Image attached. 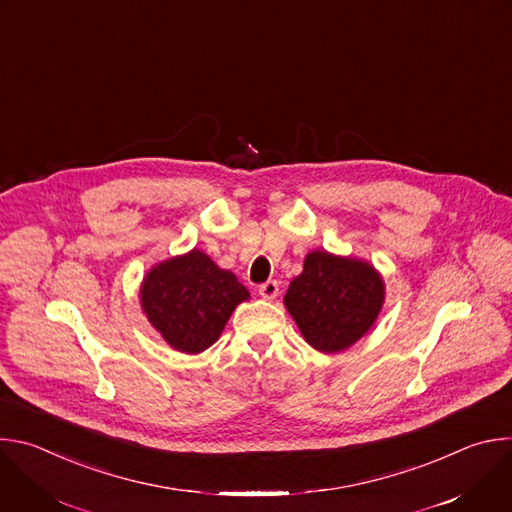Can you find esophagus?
Wrapping results in <instances>:
<instances>
[{"mask_svg": "<svg viewBox=\"0 0 512 512\" xmlns=\"http://www.w3.org/2000/svg\"><path fill=\"white\" fill-rule=\"evenodd\" d=\"M277 294H279V283H277V281L269 279V281H265V283L259 285V296H261L263 300H275Z\"/></svg>", "mask_w": 512, "mask_h": 512, "instance_id": "34e87169", "label": "esophagus"}]
</instances>
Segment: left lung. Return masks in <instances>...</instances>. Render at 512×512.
Returning a JSON list of instances; mask_svg holds the SVG:
<instances>
[{"label":"left lung","mask_w":512,"mask_h":512,"mask_svg":"<svg viewBox=\"0 0 512 512\" xmlns=\"http://www.w3.org/2000/svg\"><path fill=\"white\" fill-rule=\"evenodd\" d=\"M283 304L312 348L336 354L373 328L385 304V281L369 261L318 249L306 255Z\"/></svg>","instance_id":"1"}]
</instances>
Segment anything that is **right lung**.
Masks as SVG:
<instances>
[{
    "label": "right lung",
    "instance_id": "1",
    "mask_svg": "<svg viewBox=\"0 0 512 512\" xmlns=\"http://www.w3.org/2000/svg\"><path fill=\"white\" fill-rule=\"evenodd\" d=\"M247 300L249 291L237 275L218 267L200 249L156 263L139 287L145 318L184 354L212 346L235 308Z\"/></svg>",
    "mask_w": 512,
    "mask_h": 512
}]
</instances>
